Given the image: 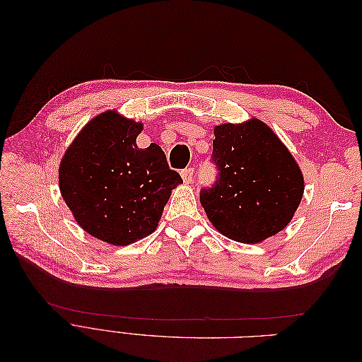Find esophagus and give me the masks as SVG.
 I'll return each instance as SVG.
<instances>
[{
    "mask_svg": "<svg viewBox=\"0 0 362 362\" xmlns=\"http://www.w3.org/2000/svg\"><path fill=\"white\" fill-rule=\"evenodd\" d=\"M193 173H194L193 168H187V169L181 170V177H182V181H184L185 184H190V182L193 181Z\"/></svg>",
    "mask_w": 362,
    "mask_h": 362,
    "instance_id": "obj_1",
    "label": "esophagus"
}]
</instances>
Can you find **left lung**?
Here are the masks:
<instances>
[{"label": "left lung", "mask_w": 362, "mask_h": 362, "mask_svg": "<svg viewBox=\"0 0 362 362\" xmlns=\"http://www.w3.org/2000/svg\"><path fill=\"white\" fill-rule=\"evenodd\" d=\"M218 178L201 192L208 221L238 243H261L286 228L302 201L303 173L267 124L252 117L214 127Z\"/></svg>", "instance_id": "left-lung-1"}]
</instances>
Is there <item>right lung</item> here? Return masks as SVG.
Listing matches in <instances>:
<instances>
[{
    "mask_svg": "<svg viewBox=\"0 0 362 362\" xmlns=\"http://www.w3.org/2000/svg\"><path fill=\"white\" fill-rule=\"evenodd\" d=\"M144 124L117 110L87 122L62 157L59 187L86 233L127 246L157 229L172 190L182 182L163 149L136 144Z\"/></svg>",
    "mask_w": 362,
    "mask_h": 362,
    "instance_id": "right-lung-1",
    "label": "right lung"
}]
</instances>
